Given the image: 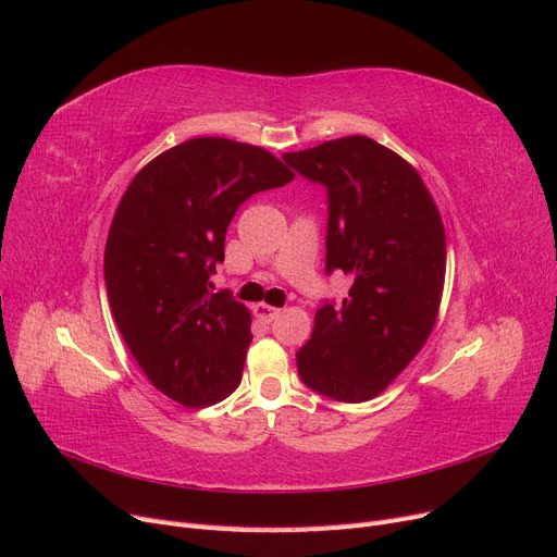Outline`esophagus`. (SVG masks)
Returning a JSON list of instances; mask_svg holds the SVG:
<instances>
[{
  "instance_id": "34e87169",
  "label": "esophagus",
  "mask_w": 557,
  "mask_h": 557,
  "mask_svg": "<svg viewBox=\"0 0 557 557\" xmlns=\"http://www.w3.org/2000/svg\"><path fill=\"white\" fill-rule=\"evenodd\" d=\"M252 313H256V318L262 320V323H272L274 318H278L281 309L269 307V305H256V307H252Z\"/></svg>"
}]
</instances>
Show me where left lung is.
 <instances>
[{"label": "left lung", "instance_id": "left-lung-1", "mask_svg": "<svg viewBox=\"0 0 557 557\" xmlns=\"http://www.w3.org/2000/svg\"><path fill=\"white\" fill-rule=\"evenodd\" d=\"M283 160L327 190V272L352 285L342 305L315 311L297 372L311 391L367 401L425 346L440 313L446 232L423 178L395 150L344 137Z\"/></svg>", "mask_w": 557, "mask_h": 557}]
</instances>
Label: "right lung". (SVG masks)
<instances>
[{"mask_svg":"<svg viewBox=\"0 0 557 557\" xmlns=\"http://www.w3.org/2000/svg\"><path fill=\"white\" fill-rule=\"evenodd\" d=\"M293 178L260 146L197 137L150 160L115 209L104 250L113 320L148 381L183 407H211L242 383L250 313L209 276L237 209Z\"/></svg>","mask_w":557,"mask_h":557,"instance_id":"right-lung-1","label":"right lung"}]
</instances>
